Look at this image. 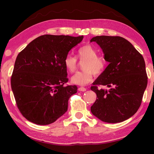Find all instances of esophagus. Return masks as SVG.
<instances>
[{
  "mask_svg": "<svg viewBox=\"0 0 154 154\" xmlns=\"http://www.w3.org/2000/svg\"><path fill=\"white\" fill-rule=\"evenodd\" d=\"M78 90H79V91H80V92H84V91L86 90V88L84 87H79Z\"/></svg>",
  "mask_w": 154,
  "mask_h": 154,
  "instance_id": "34e87169",
  "label": "esophagus"
}]
</instances>
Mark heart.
I'll return each mask as SVG.
<instances>
[{
	"label": "heart",
	"instance_id": "b5f03b06",
	"mask_svg": "<svg viewBox=\"0 0 154 154\" xmlns=\"http://www.w3.org/2000/svg\"><path fill=\"white\" fill-rule=\"evenodd\" d=\"M77 59L82 64L83 71L77 72L71 77V82L79 85H85L93 80V73L99 75L103 73L106 62L105 58L98 56V51L91 45H85L76 51ZM64 65L66 71L74 72L76 71L78 62L76 58L67 55L64 60Z\"/></svg>",
	"mask_w": 154,
	"mask_h": 154
}]
</instances>
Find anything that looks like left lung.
<instances>
[{
  "instance_id": "8db88e82",
  "label": "left lung",
  "mask_w": 154,
  "mask_h": 154,
  "mask_svg": "<svg viewBox=\"0 0 154 154\" xmlns=\"http://www.w3.org/2000/svg\"><path fill=\"white\" fill-rule=\"evenodd\" d=\"M96 42L109 62L91 90L96 100L91 112L101 121L118 123L126 120L138 111L147 85V75L143 56L128 41L121 36H96ZM106 85L109 90L98 89Z\"/></svg>"
}]
</instances>
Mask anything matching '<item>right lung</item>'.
Returning <instances> with one entry per match:
<instances>
[{"instance_id": "1", "label": "right lung", "mask_w": 154, "mask_h": 154, "mask_svg": "<svg viewBox=\"0 0 154 154\" xmlns=\"http://www.w3.org/2000/svg\"><path fill=\"white\" fill-rule=\"evenodd\" d=\"M83 36L45 35L18 54L11 78L15 103L24 118L37 125H48L65 113L68 101L77 92L69 81L64 60Z\"/></svg>"}]
</instances>
